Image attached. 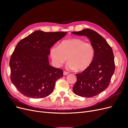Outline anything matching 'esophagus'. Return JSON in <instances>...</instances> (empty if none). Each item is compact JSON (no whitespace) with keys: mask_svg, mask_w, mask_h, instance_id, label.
<instances>
[{"mask_svg":"<svg viewBox=\"0 0 128 128\" xmlns=\"http://www.w3.org/2000/svg\"><path fill=\"white\" fill-rule=\"evenodd\" d=\"M68 74H69V72H66V71H64V75H68Z\"/></svg>","mask_w":128,"mask_h":128,"instance_id":"1","label":"esophagus"}]
</instances>
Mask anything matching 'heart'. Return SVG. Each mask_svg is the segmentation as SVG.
<instances>
[{
    "label": "heart",
    "mask_w": 128,
    "mask_h": 128,
    "mask_svg": "<svg viewBox=\"0 0 128 128\" xmlns=\"http://www.w3.org/2000/svg\"><path fill=\"white\" fill-rule=\"evenodd\" d=\"M50 53L55 66L61 67L68 58V69L84 71L90 67L94 61L95 49L90 42L75 38L64 40L59 46H52Z\"/></svg>",
    "instance_id": "b5f03b06"
}]
</instances>
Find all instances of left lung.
<instances>
[{
	"mask_svg": "<svg viewBox=\"0 0 128 128\" xmlns=\"http://www.w3.org/2000/svg\"><path fill=\"white\" fill-rule=\"evenodd\" d=\"M72 33L86 36L95 49L92 64L86 70L76 74L77 81L72 89L77 95L92 97L100 94L109 86L115 68L113 50L106 40L94 30L86 29Z\"/></svg>",
	"mask_w": 128,
	"mask_h": 128,
	"instance_id": "1",
	"label": "left lung"
}]
</instances>
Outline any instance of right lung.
<instances>
[{
  "instance_id": "1",
  "label": "right lung",
  "mask_w": 128,
  "mask_h": 128,
  "mask_svg": "<svg viewBox=\"0 0 128 128\" xmlns=\"http://www.w3.org/2000/svg\"><path fill=\"white\" fill-rule=\"evenodd\" d=\"M66 34L38 30L18 42L10 60V80L23 95L42 98L52 92L64 72L49 64L50 48Z\"/></svg>"
}]
</instances>
